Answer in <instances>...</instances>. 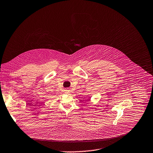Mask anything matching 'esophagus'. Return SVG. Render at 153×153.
<instances>
[{"instance_id":"34e87169","label":"esophagus","mask_w":153,"mask_h":153,"mask_svg":"<svg viewBox=\"0 0 153 153\" xmlns=\"http://www.w3.org/2000/svg\"><path fill=\"white\" fill-rule=\"evenodd\" d=\"M65 93H67V94H68V93H70V90H65Z\"/></svg>"}]
</instances>
